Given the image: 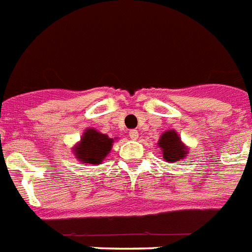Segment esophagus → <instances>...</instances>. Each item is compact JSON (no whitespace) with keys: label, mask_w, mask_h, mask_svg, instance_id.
<instances>
[{"label":"esophagus","mask_w":252,"mask_h":252,"mask_svg":"<svg viewBox=\"0 0 252 252\" xmlns=\"http://www.w3.org/2000/svg\"><path fill=\"white\" fill-rule=\"evenodd\" d=\"M128 135H130V138L132 139V140H136V139L139 138L138 130H131L130 132H128Z\"/></svg>","instance_id":"esophagus-1"}]
</instances>
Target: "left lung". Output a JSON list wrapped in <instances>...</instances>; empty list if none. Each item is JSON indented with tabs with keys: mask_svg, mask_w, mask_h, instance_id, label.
<instances>
[{
	"mask_svg": "<svg viewBox=\"0 0 252 252\" xmlns=\"http://www.w3.org/2000/svg\"><path fill=\"white\" fill-rule=\"evenodd\" d=\"M158 147L162 151V157L167 162L183 161L188 156V148L183 144L175 130H167L161 135Z\"/></svg>",
	"mask_w": 252,
	"mask_h": 252,
	"instance_id": "1",
	"label": "left lung"
}]
</instances>
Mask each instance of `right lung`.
Returning <instances> with one entry per match:
<instances>
[{
  "label": "right lung",
  "mask_w": 252,
  "mask_h": 252,
  "mask_svg": "<svg viewBox=\"0 0 252 252\" xmlns=\"http://www.w3.org/2000/svg\"><path fill=\"white\" fill-rule=\"evenodd\" d=\"M113 145V139L108 135L101 134L95 128H87L81 141L73 148L74 156L78 161L90 165H99Z\"/></svg>",
  "instance_id": "obj_1"
}]
</instances>
